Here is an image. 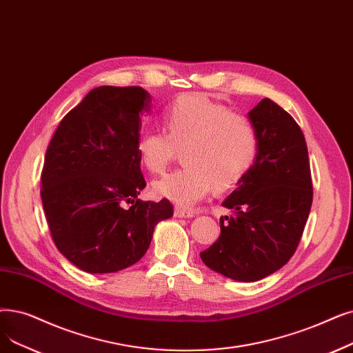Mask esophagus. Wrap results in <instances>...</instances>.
Instances as JSON below:
<instances>
[{
    "label": "esophagus",
    "instance_id": "esophagus-1",
    "mask_svg": "<svg viewBox=\"0 0 353 353\" xmlns=\"http://www.w3.org/2000/svg\"><path fill=\"white\" fill-rule=\"evenodd\" d=\"M174 216L176 218H193L194 216V212L181 209V208H176L174 209Z\"/></svg>",
    "mask_w": 353,
    "mask_h": 353
}]
</instances>
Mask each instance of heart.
I'll return each mask as SVG.
<instances>
[{
	"instance_id": "b5f03b06",
	"label": "heart",
	"mask_w": 353,
	"mask_h": 353,
	"mask_svg": "<svg viewBox=\"0 0 353 353\" xmlns=\"http://www.w3.org/2000/svg\"><path fill=\"white\" fill-rule=\"evenodd\" d=\"M164 132L143 131L137 154L152 174L163 173L180 152L185 167L157 180L159 197L189 208L209 192L232 189L250 170L256 154V134L239 114L205 95L179 97L163 115Z\"/></svg>"
}]
</instances>
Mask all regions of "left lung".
<instances>
[{
    "label": "left lung",
    "instance_id": "1",
    "mask_svg": "<svg viewBox=\"0 0 353 353\" xmlns=\"http://www.w3.org/2000/svg\"><path fill=\"white\" fill-rule=\"evenodd\" d=\"M256 154L222 203L221 235L202 261L228 279L254 283L279 271L297 250L307 222L313 186L304 135L294 118L265 98L248 112Z\"/></svg>",
    "mask_w": 353,
    "mask_h": 353
}]
</instances>
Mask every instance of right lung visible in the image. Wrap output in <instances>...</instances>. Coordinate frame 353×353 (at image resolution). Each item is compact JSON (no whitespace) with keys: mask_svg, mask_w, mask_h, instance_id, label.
I'll return each instance as SVG.
<instances>
[{"mask_svg":"<svg viewBox=\"0 0 353 353\" xmlns=\"http://www.w3.org/2000/svg\"><path fill=\"white\" fill-rule=\"evenodd\" d=\"M150 111L151 95L140 86L95 88L60 121L46 151V219L60 254L85 272L140 261L156 225L173 216L165 199H139L145 180L137 140Z\"/></svg>","mask_w":353,"mask_h":353,"instance_id":"right-lung-1","label":"right lung"}]
</instances>
